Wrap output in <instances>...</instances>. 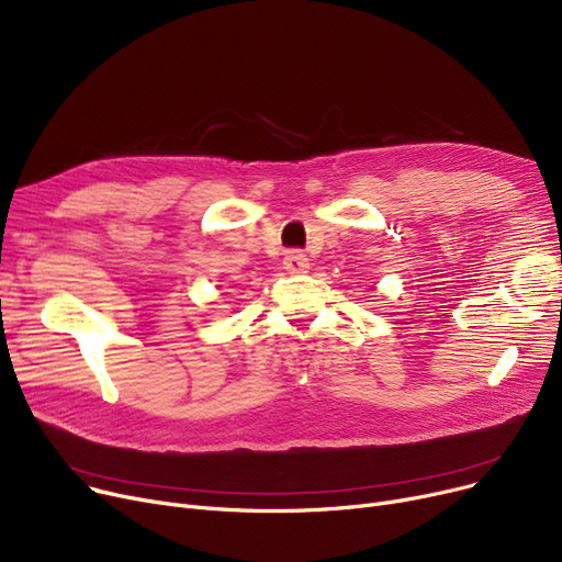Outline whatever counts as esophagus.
<instances>
[{
    "instance_id": "1",
    "label": "esophagus",
    "mask_w": 562,
    "mask_h": 562,
    "mask_svg": "<svg viewBox=\"0 0 562 562\" xmlns=\"http://www.w3.org/2000/svg\"><path fill=\"white\" fill-rule=\"evenodd\" d=\"M308 267H311V262L302 251H290L283 258V270L288 274H304V272H308Z\"/></svg>"
}]
</instances>
